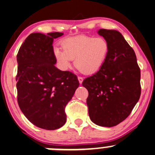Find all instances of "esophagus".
I'll use <instances>...</instances> for the list:
<instances>
[{
    "label": "esophagus",
    "mask_w": 155,
    "mask_h": 155,
    "mask_svg": "<svg viewBox=\"0 0 155 155\" xmlns=\"http://www.w3.org/2000/svg\"><path fill=\"white\" fill-rule=\"evenodd\" d=\"M78 80H79V82L80 83V84H82L83 82V78L81 77V76H78Z\"/></svg>",
    "instance_id": "esophagus-1"
}]
</instances>
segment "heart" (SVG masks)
<instances>
[{
	"label": "heart",
	"mask_w": 155,
	"mask_h": 155,
	"mask_svg": "<svg viewBox=\"0 0 155 155\" xmlns=\"http://www.w3.org/2000/svg\"><path fill=\"white\" fill-rule=\"evenodd\" d=\"M62 49H53V56L58 68L66 71L74 59V66L84 74H93L103 66L109 52L108 42L102 37L78 35L65 38Z\"/></svg>",
	"instance_id": "1"
}]
</instances>
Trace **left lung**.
<instances>
[{"instance_id": "obj_1", "label": "left lung", "mask_w": 155, "mask_h": 155, "mask_svg": "<svg viewBox=\"0 0 155 155\" xmlns=\"http://www.w3.org/2000/svg\"><path fill=\"white\" fill-rule=\"evenodd\" d=\"M98 32L108 42V55L100 70L86 78L82 86L88 91L91 121L113 127L129 116L139 100L140 69L134 51L120 32L100 29Z\"/></svg>"}]
</instances>
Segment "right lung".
I'll return each mask as SVG.
<instances>
[{"mask_svg":"<svg viewBox=\"0 0 155 155\" xmlns=\"http://www.w3.org/2000/svg\"><path fill=\"white\" fill-rule=\"evenodd\" d=\"M62 32L32 33L17 54V100L25 117L38 128L55 130L67 120L65 107L79 82L76 75L55 67L53 39Z\"/></svg>","mask_w":155,"mask_h":155,"instance_id":"add662e5","label":"right lung"}]
</instances>
